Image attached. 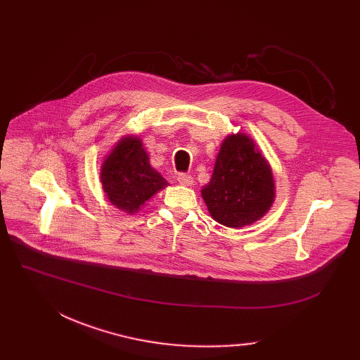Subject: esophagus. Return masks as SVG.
<instances>
[{"instance_id":"esophagus-1","label":"esophagus","mask_w":360,"mask_h":360,"mask_svg":"<svg viewBox=\"0 0 360 360\" xmlns=\"http://www.w3.org/2000/svg\"><path fill=\"white\" fill-rule=\"evenodd\" d=\"M178 182L184 186H191L194 184V178L191 175H188V174H179L178 175Z\"/></svg>"}]
</instances>
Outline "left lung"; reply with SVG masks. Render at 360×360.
Instances as JSON below:
<instances>
[{
    "label": "left lung",
    "instance_id": "left-lung-1",
    "mask_svg": "<svg viewBox=\"0 0 360 360\" xmlns=\"http://www.w3.org/2000/svg\"><path fill=\"white\" fill-rule=\"evenodd\" d=\"M201 197L210 216L226 228H245L269 213L276 198L273 170L248 134L236 132L223 140Z\"/></svg>",
    "mask_w": 360,
    "mask_h": 360
}]
</instances>
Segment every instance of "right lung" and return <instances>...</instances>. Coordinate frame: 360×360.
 <instances>
[{
    "mask_svg": "<svg viewBox=\"0 0 360 360\" xmlns=\"http://www.w3.org/2000/svg\"><path fill=\"white\" fill-rule=\"evenodd\" d=\"M101 182L109 202L127 214L137 213L169 184L151 167L139 136H124L105 156Z\"/></svg>",
    "mask_w": 360,
    "mask_h": 360,
    "instance_id": "right-lung-1",
    "label": "right lung"
}]
</instances>
